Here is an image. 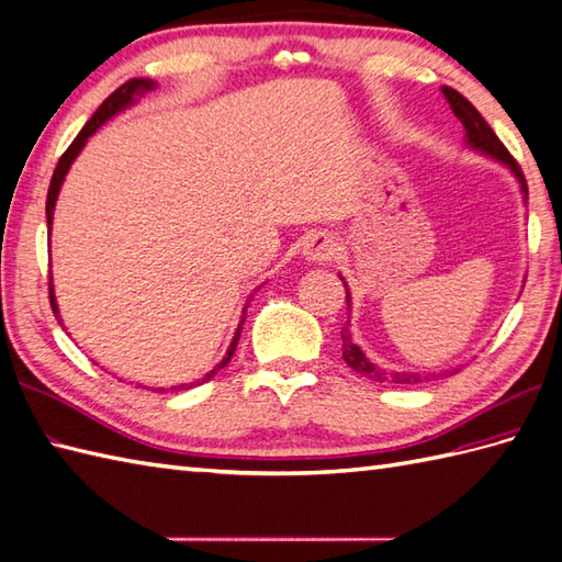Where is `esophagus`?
Here are the masks:
<instances>
[{
    "label": "esophagus",
    "mask_w": 562,
    "mask_h": 562,
    "mask_svg": "<svg viewBox=\"0 0 562 562\" xmlns=\"http://www.w3.org/2000/svg\"><path fill=\"white\" fill-rule=\"evenodd\" d=\"M337 256V241L328 234H311L304 244V258L311 260V263H328Z\"/></svg>",
    "instance_id": "esophagus-1"
}]
</instances>
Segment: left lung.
<instances>
[{
  "instance_id": "8db88e82",
  "label": "left lung",
  "mask_w": 562,
  "mask_h": 562,
  "mask_svg": "<svg viewBox=\"0 0 562 562\" xmlns=\"http://www.w3.org/2000/svg\"><path fill=\"white\" fill-rule=\"evenodd\" d=\"M442 95H446V100L450 102V108L454 112V116L462 122L464 126V140L469 148H474L479 153L488 155V158L503 162L505 167H510V172L517 177L519 187H521V193H525V201H527V179L525 175H521V169L517 165V160L513 158L510 153H507V148L501 143V138L495 136L493 128L486 124L484 116L479 114V110L474 108L472 102H469L464 95H460L458 90L454 88H448L442 86ZM342 280V278H340ZM345 284V280H342ZM347 290V284H345ZM347 306H349V290H347ZM342 359L347 361L349 369H355L357 373L361 375H369L371 381H378V383H397V385H416V383H424V378L428 381V375H419V373H409V371H385L381 367H375L373 361L367 359V355H363L361 347L355 345V340H351V333H349V321L345 323L342 328Z\"/></svg>"
}]
</instances>
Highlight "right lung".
<instances>
[{
	"mask_svg": "<svg viewBox=\"0 0 562 562\" xmlns=\"http://www.w3.org/2000/svg\"><path fill=\"white\" fill-rule=\"evenodd\" d=\"M153 88H155V81H150V78H132V81H126L124 86L116 88L114 93H112L108 100H104V102L100 104V108L95 110V114L90 116V120L86 122V126L81 128V132H78V136L74 138L71 146L67 148V153H64L61 158H59V162H57V167H55V175H52V181H49L47 203H45V213H47V234H49V229H52V215H55V203H57V195H59V189H61V181H64V177H67L71 162L78 158V153L83 150L86 140H88L90 136H93L104 122L112 120V116H114V114H120L122 110H126L128 104H134V102H136V98H140L143 93H148V90H153ZM249 302H251V299H249ZM249 302H246V306H244V311H241V321H239V325H237V333H234V337H232V345H229V349H227L225 359H222L211 373H205V375L201 378V381L184 383V385H172L169 390H189V387H193V385H201V383H205V381H211V378H213L220 369H225V367H227L229 359L234 357V349H237L239 335H241V325H244L246 308H249ZM49 304H52V311H55V316L59 318V308H57L55 290H52V282H49ZM59 323H61V318H59Z\"/></svg>",
	"mask_w": 562,
	"mask_h": 562,
	"instance_id": "add662e5",
	"label": "right lung"
}]
</instances>
